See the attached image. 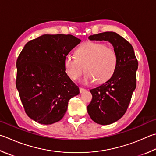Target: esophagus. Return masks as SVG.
I'll return each mask as SVG.
<instances>
[{"label":"esophagus","mask_w":156,"mask_h":156,"mask_svg":"<svg viewBox=\"0 0 156 156\" xmlns=\"http://www.w3.org/2000/svg\"><path fill=\"white\" fill-rule=\"evenodd\" d=\"M86 90L84 89V88H82V87H79V92H80V93H83L84 92H86Z\"/></svg>","instance_id":"obj_1"}]
</instances>
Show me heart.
<instances>
[{
  "label": "heart",
  "instance_id": "obj_1",
  "mask_svg": "<svg viewBox=\"0 0 156 156\" xmlns=\"http://www.w3.org/2000/svg\"><path fill=\"white\" fill-rule=\"evenodd\" d=\"M117 57L115 51L104 43L87 42L75 51V56L67 54L64 65L66 74L73 80L81 75L83 67L86 70L83 82L90 83L96 81L103 83L109 79L116 69Z\"/></svg>",
  "mask_w": 156,
  "mask_h": 156
}]
</instances>
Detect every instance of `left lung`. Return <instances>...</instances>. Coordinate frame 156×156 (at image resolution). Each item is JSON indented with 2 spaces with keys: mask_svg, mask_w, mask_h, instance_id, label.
Returning a JSON list of instances; mask_svg holds the SVG:
<instances>
[{
  "mask_svg": "<svg viewBox=\"0 0 156 156\" xmlns=\"http://www.w3.org/2000/svg\"><path fill=\"white\" fill-rule=\"evenodd\" d=\"M91 41H105L113 45L117 57L116 69L108 80L90 90L92 99L87 113L94 122L108 125L125 114L136 88L138 61L131 44L115 32L90 35Z\"/></svg>",
  "mask_w": 156,
  "mask_h": 156,
  "instance_id": "left-lung-1",
  "label": "left lung"
}]
</instances>
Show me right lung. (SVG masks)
<instances>
[{
	"label": "right lung",
	"instance_id": "obj_1",
	"mask_svg": "<svg viewBox=\"0 0 156 156\" xmlns=\"http://www.w3.org/2000/svg\"><path fill=\"white\" fill-rule=\"evenodd\" d=\"M81 42L71 34H43L17 58L16 87L28 116L39 124L59 122L79 89L65 72L64 57Z\"/></svg>",
	"mask_w": 156,
	"mask_h": 156
}]
</instances>
